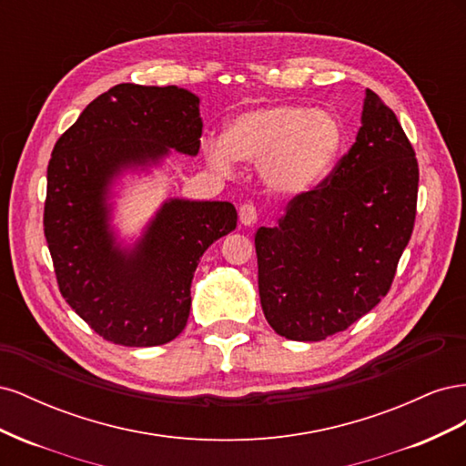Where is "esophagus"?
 <instances>
[{"label": "esophagus", "instance_id": "34e87169", "mask_svg": "<svg viewBox=\"0 0 466 466\" xmlns=\"http://www.w3.org/2000/svg\"><path fill=\"white\" fill-rule=\"evenodd\" d=\"M238 219H241L243 225H255L257 219H258L257 206L250 204V202L238 206Z\"/></svg>", "mask_w": 466, "mask_h": 466}]
</instances>
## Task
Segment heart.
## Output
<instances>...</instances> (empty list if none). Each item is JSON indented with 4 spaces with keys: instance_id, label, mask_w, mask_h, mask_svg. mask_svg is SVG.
I'll list each match as a JSON object with an SVG mask.
<instances>
[{
    "instance_id": "obj_1",
    "label": "heart",
    "mask_w": 466,
    "mask_h": 466,
    "mask_svg": "<svg viewBox=\"0 0 466 466\" xmlns=\"http://www.w3.org/2000/svg\"><path fill=\"white\" fill-rule=\"evenodd\" d=\"M344 146L346 130L332 112L272 105L235 116L223 137L206 139L204 155L218 171H231L237 159L258 163L266 188L299 194L330 175Z\"/></svg>"
}]
</instances>
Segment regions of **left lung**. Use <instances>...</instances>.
<instances>
[{"label":"left lung","mask_w":466,"mask_h":466,"mask_svg":"<svg viewBox=\"0 0 466 466\" xmlns=\"http://www.w3.org/2000/svg\"><path fill=\"white\" fill-rule=\"evenodd\" d=\"M418 180L397 115L368 89L356 144L255 235L262 311L279 336L324 340L385 298L414 229Z\"/></svg>","instance_id":"left-lung-1"}]
</instances>
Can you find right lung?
<instances>
[{
    "instance_id": "1",
    "label": "right lung",
    "mask_w": 466,
    "mask_h": 466,
    "mask_svg": "<svg viewBox=\"0 0 466 466\" xmlns=\"http://www.w3.org/2000/svg\"><path fill=\"white\" fill-rule=\"evenodd\" d=\"M200 98L120 83L98 95L54 146L45 237L67 305L112 344L149 348L187 327L190 284L206 248L237 228L229 202L168 200L134 248L108 228V188L124 168L200 149Z\"/></svg>"
}]
</instances>
